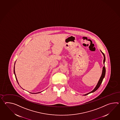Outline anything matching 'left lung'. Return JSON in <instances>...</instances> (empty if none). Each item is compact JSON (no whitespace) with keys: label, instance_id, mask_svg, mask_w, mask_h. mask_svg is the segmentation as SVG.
Wrapping results in <instances>:
<instances>
[{"label":"left lung","instance_id":"obj_1","mask_svg":"<svg viewBox=\"0 0 120 120\" xmlns=\"http://www.w3.org/2000/svg\"><path fill=\"white\" fill-rule=\"evenodd\" d=\"M101 53H102L103 55V56H104L103 63H104V64H105V56L104 54L102 52H101ZM104 65H105V64H104ZM105 71H105V66H104L103 67V68H102V74H101V77H100V79H99V81H98V83H97V85L96 86V87L94 89V90H93L91 92H90V93H87V94H86L84 95V96H86V95H88V94H90V93H93V92H94L95 91H96V90H98V89L99 87L100 86V85L101 84V83H102V80H103L104 77H105Z\"/></svg>","mask_w":120,"mask_h":120}]
</instances>
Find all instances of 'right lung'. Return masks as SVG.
Instances as JSON below:
<instances>
[{
    "mask_svg": "<svg viewBox=\"0 0 120 120\" xmlns=\"http://www.w3.org/2000/svg\"><path fill=\"white\" fill-rule=\"evenodd\" d=\"M14 74H15V78H16V80H17V82H18V80L17 79V78H16V75H15V66H14ZM41 93V92H39V93Z\"/></svg>",
    "mask_w": 120,
    "mask_h": 120,
    "instance_id": "add662e5",
    "label": "right lung"
}]
</instances>
